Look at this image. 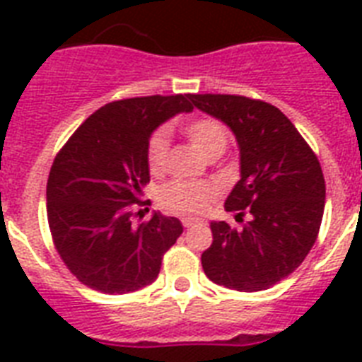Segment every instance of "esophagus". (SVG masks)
<instances>
[{"label":"esophagus","mask_w":362,"mask_h":362,"mask_svg":"<svg viewBox=\"0 0 362 362\" xmlns=\"http://www.w3.org/2000/svg\"><path fill=\"white\" fill-rule=\"evenodd\" d=\"M199 221L195 220V218H184V220H182V226L184 227H193V226H197Z\"/></svg>","instance_id":"obj_1"}]
</instances>
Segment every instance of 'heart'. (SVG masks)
I'll list each match as a JSON object with an SVG mask.
<instances>
[{"label": "heart", "mask_w": 362, "mask_h": 362, "mask_svg": "<svg viewBox=\"0 0 362 362\" xmlns=\"http://www.w3.org/2000/svg\"><path fill=\"white\" fill-rule=\"evenodd\" d=\"M182 133L204 158H218L227 148L226 127L210 116L193 118L182 125ZM169 159V142L163 133H153L146 144V163L152 175H161L167 169ZM216 189L210 184H193V182H169L159 189V206L170 214L195 216L203 214L214 203Z\"/></svg>", "instance_id": "1"}]
</instances>
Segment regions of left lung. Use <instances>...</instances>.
<instances>
[{
  "label": "left lung",
  "instance_id": "1",
  "mask_svg": "<svg viewBox=\"0 0 362 362\" xmlns=\"http://www.w3.org/2000/svg\"><path fill=\"white\" fill-rule=\"evenodd\" d=\"M226 122L240 148V180L226 201L240 231L212 221V244L201 255L204 274L235 291H263L289 276L314 246L325 209L320 159L280 109L227 93L189 95Z\"/></svg>",
  "mask_w": 362,
  "mask_h": 362
}]
</instances>
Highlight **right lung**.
Masks as SVG:
<instances>
[{"instance_id": "obj_1", "label": "right lung", "mask_w": 362, "mask_h": 362, "mask_svg": "<svg viewBox=\"0 0 362 362\" xmlns=\"http://www.w3.org/2000/svg\"><path fill=\"white\" fill-rule=\"evenodd\" d=\"M189 95H148L95 110L54 158L47 216L54 246L76 280L122 295L150 286L161 259L180 237L176 218L159 212L133 223L150 182L146 144L170 116L193 109Z\"/></svg>"}]
</instances>
